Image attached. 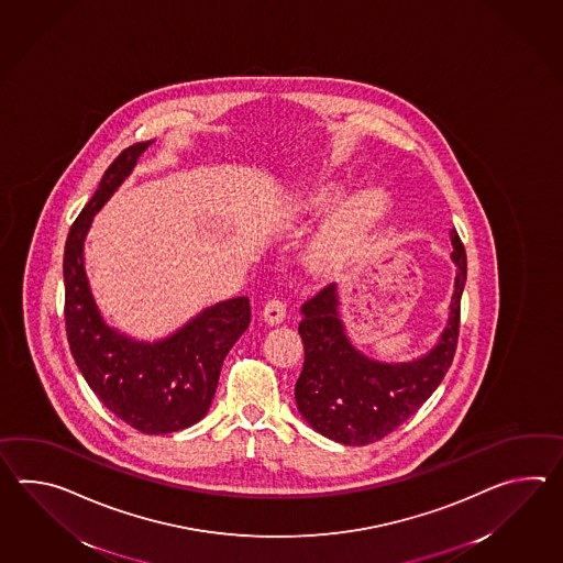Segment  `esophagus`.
<instances>
[{"mask_svg": "<svg viewBox=\"0 0 563 563\" xmlns=\"http://www.w3.org/2000/svg\"><path fill=\"white\" fill-rule=\"evenodd\" d=\"M287 314V305L280 299H268L264 305L263 317L268 325H278Z\"/></svg>", "mask_w": 563, "mask_h": 563, "instance_id": "34e87169", "label": "esophagus"}]
</instances>
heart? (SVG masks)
<instances>
[{
	"label": "heart",
	"instance_id": "1",
	"mask_svg": "<svg viewBox=\"0 0 563 563\" xmlns=\"http://www.w3.org/2000/svg\"><path fill=\"white\" fill-rule=\"evenodd\" d=\"M335 191L314 189L305 201L307 208H325ZM388 196L382 189H365L345 201L323 230L312 240L309 261L319 271H335L355 261L369 238L388 216Z\"/></svg>",
	"mask_w": 563,
	"mask_h": 563
}]
</instances>
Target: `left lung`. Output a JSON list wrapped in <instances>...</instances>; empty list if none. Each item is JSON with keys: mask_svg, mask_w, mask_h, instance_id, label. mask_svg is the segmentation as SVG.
I'll return each mask as SVG.
<instances>
[{"mask_svg": "<svg viewBox=\"0 0 563 563\" xmlns=\"http://www.w3.org/2000/svg\"><path fill=\"white\" fill-rule=\"evenodd\" d=\"M450 238L459 273L449 325L437 347L418 362L377 363L363 357L345 338L335 285H327L302 305L299 335L305 343V363L295 400L302 418L323 437L347 446L382 440L418 412L444 379L459 345L466 283L464 244L456 230Z\"/></svg>", "mask_w": 563, "mask_h": 563, "instance_id": "1", "label": "left lung"}]
</instances>
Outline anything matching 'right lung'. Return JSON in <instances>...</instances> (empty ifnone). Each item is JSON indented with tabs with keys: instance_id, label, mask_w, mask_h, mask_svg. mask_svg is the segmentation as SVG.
<instances>
[{
	"instance_id": "add662e5",
	"label": "right lung",
	"mask_w": 563,
	"mask_h": 563,
	"mask_svg": "<svg viewBox=\"0 0 563 563\" xmlns=\"http://www.w3.org/2000/svg\"><path fill=\"white\" fill-rule=\"evenodd\" d=\"M151 141L121 151L102 174L66 238L64 321L80 374L111 412L143 434L196 424L210 410L225 353L251 325L246 297L218 302L159 343H137L104 325L88 288L82 242L95 212L125 179Z\"/></svg>"
}]
</instances>
